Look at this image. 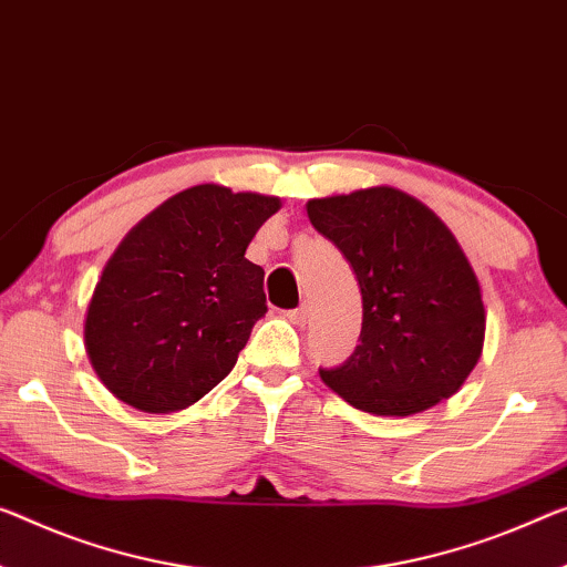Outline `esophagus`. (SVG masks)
Wrapping results in <instances>:
<instances>
[{
    "label": "esophagus",
    "mask_w": 567,
    "mask_h": 567,
    "mask_svg": "<svg viewBox=\"0 0 567 567\" xmlns=\"http://www.w3.org/2000/svg\"><path fill=\"white\" fill-rule=\"evenodd\" d=\"M286 319H289L291 324L303 327L309 321V311H307V307H299V309H293V311H286Z\"/></svg>",
    "instance_id": "1"
}]
</instances>
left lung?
I'll return each instance as SVG.
<instances>
[{
	"label": "left lung",
	"instance_id": "left-lung-1",
	"mask_svg": "<svg viewBox=\"0 0 567 567\" xmlns=\"http://www.w3.org/2000/svg\"><path fill=\"white\" fill-rule=\"evenodd\" d=\"M307 215L362 291L360 344L344 364L319 370L321 380L372 415L405 417L458 393L482 357L486 311L446 223L388 185L309 199Z\"/></svg>",
	"mask_w": 567,
	"mask_h": 567
}]
</instances>
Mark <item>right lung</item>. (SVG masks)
Instances as JSON below:
<instances>
[{"mask_svg":"<svg viewBox=\"0 0 567 567\" xmlns=\"http://www.w3.org/2000/svg\"><path fill=\"white\" fill-rule=\"evenodd\" d=\"M281 199L195 185L138 220L113 250L83 321L85 354L113 398L185 411L225 380L268 311L246 258Z\"/></svg>","mask_w":567,"mask_h":567,"instance_id":"1","label":"right lung"}]
</instances>
